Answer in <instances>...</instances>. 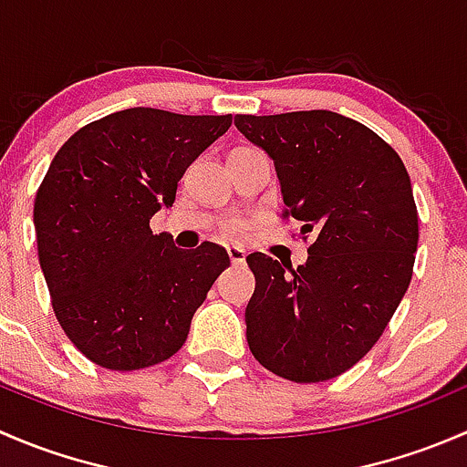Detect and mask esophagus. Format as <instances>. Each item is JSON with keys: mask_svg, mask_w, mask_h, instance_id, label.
<instances>
[{"mask_svg": "<svg viewBox=\"0 0 467 467\" xmlns=\"http://www.w3.org/2000/svg\"><path fill=\"white\" fill-rule=\"evenodd\" d=\"M228 257H230V262L234 264V266H239V264L246 262V251H244V248H239V246H228Z\"/></svg>", "mask_w": 467, "mask_h": 467, "instance_id": "obj_1", "label": "esophagus"}]
</instances>
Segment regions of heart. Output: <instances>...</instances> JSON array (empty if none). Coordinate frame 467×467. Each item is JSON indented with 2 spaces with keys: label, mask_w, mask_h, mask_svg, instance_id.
Returning <instances> with one entry per match:
<instances>
[{
  "label": "heart",
  "mask_w": 467,
  "mask_h": 467,
  "mask_svg": "<svg viewBox=\"0 0 467 467\" xmlns=\"http://www.w3.org/2000/svg\"><path fill=\"white\" fill-rule=\"evenodd\" d=\"M234 228H237V225H233V230H234Z\"/></svg>",
  "instance_id": "heart-1"
}]
</instances>
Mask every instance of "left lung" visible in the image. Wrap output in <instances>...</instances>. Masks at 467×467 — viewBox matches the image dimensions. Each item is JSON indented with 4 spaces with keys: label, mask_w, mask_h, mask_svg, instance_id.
Listing matches in <instances>:
<instances>
[{
    "label": "left lung",
    "mask_w": 467,
    "mask_h": 467,
    "mask_svg": "<svg viewBox=\"0 0 467 467\" xmlns=\"http://www.w3.org/2000/svg\"><path fill=\"white\" fill-rule=\"evenodd\" d=\"M234 126L266 150L285 216L314 237L298 268L246 257L248 348L285 379L338 378L378 343L411 282L418 210L407 169L368 126L332 110L237 115Z\"/></svg>",
    "instance_id": "obj_1"
}]
</instances>
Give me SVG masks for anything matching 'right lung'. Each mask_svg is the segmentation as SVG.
I'll return each mask as SVG.
<instances>
[{"label":"right lung","mask_w":467,"mask_h":467,"mask_svg":"<svg viewBox=\"0 0 467 467\" xmlns=\"http://www.w3.org/2000/svg\"><path fill=\"white\" fill-rule=\"evenodd\" d=\"M233 124L230 115L129 108L72 135L33 205L37 257L69 341L101 368L140 370L176 355L230 257L153 234L185 169Z\"/></svg>","instance_id":"1"}]
</instances>
